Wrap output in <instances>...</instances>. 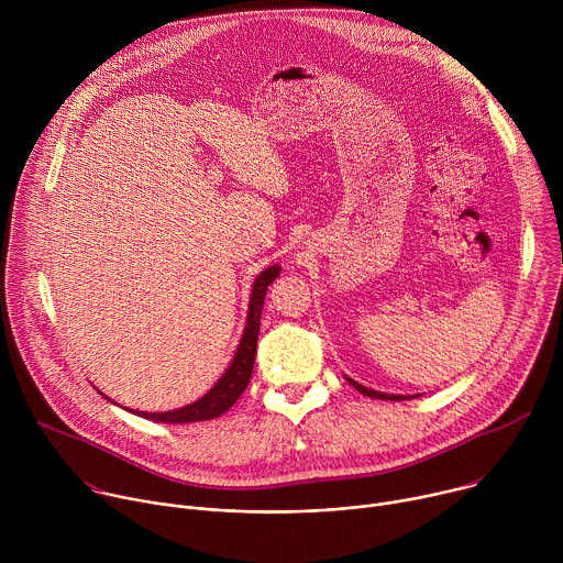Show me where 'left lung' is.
Returning a JSON list of instances; mask_svg holds the SVG:
<instances>
[{
    "label": "left lung",
    "instance_id": "obj_1",
    "mask_svg": "<svg viewBox=\"0 0 563 563\" xmlns=\"http://www.w3.org/2000/svg\"><path fill=\"white\" fill-rule=\"evenodd\" d=\"M345 380H347L350 385H354L363 396H369V398H378V400H410V398H415V394H412V396H406V394H387V391L369 389V387H365V385L356 383V380H354V378H350V376H345ZM417 396H419V394H417Z\"/></svg>",
    "mask_w": 563,
    "mask_h": 563
}]
</instances>
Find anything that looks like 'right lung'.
Returning a JSON list of instances; mask_svg holds the SVG:
<instances>
[{
  "mask_svg": "<svg viewBox=\"0 0 563 563\" xmlns=\"http://www.w3.org/2000/svg\"><path fill=\"white\" fill-rule=\"evenodd\" d=\"M278 274H280V267L272 265L265 272H261L258 278L254 280L243 339H240L238 350H235L229 367L224 369V374L216 380V385L205 396H200L198 400H194V404L178 408V410H169V412H137L135 410L133 415L148 419V421H157V423H198V421H209V419L224 415L235 404L238 396L243 394L250 385L254 361H256V345H258L265 294H267V287L278 278ZM111 404H115V400H111Z\"/></svg>",
  "mask_w": 563,
  "mask_h": 563,
  "instance_id": "obj_1",
  "label": "right lung"
}]
</instances>
